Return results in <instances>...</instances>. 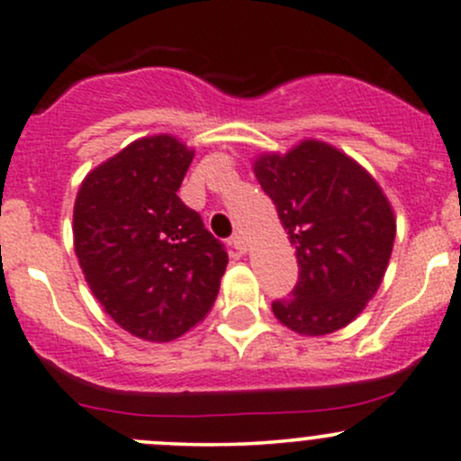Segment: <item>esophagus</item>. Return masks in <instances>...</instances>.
<instances>
[{"mask_svg":"<svg viewBox=\"0 0 461 461\" xmlns=\"http://www.w3.org/2000/svg\"><path fill=\"white\" fill-rule=\"evenodd\" d=\"M230 243H231V247H234L236 251H240V254H245V251H247V239H245L243 234H240V231H239V234L231 236Z\"/></svg>","mask_w":461,"mask_h":461,"instance_id":"34e87169","label":"esophagus"}]
</instances>
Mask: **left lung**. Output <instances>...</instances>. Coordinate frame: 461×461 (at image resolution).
<instances>
[{
	"label": "left lung",
	"instance_id": "1",
	"mask_svg": "<svg viewBox=\"0 0 461 461\" xmlns=\"http://www.w3.org/2000/svg\"><path fill=\"white\" fill-rule=\"evenodd\" d=\"M254 174L298 258V283L289 298L271 304L274 316L300 336L347 327L389 267L395 240L389 198L360 163L316 139L287 154H260Z\"/></svg>",
	"mask_w": 461,
	"mask_h": 461
}]
</instances>
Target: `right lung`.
<instances>
[{
    "label": "right lung",
    "instance_id": "obj_1",
    "mask_svg": "<svg viewBox=\"0 0 461 461\" xmlns=\"http://www.w3.org/2000/svg\"><path fill=\"white\" fill-rule=\"evenodd\" d=\"M194 149L137 139L81 183L75 254L110 318L148 342L176 340L214 307L227 251L178 198Z\"/></svg>",
    "mask_w": 461,
    "mask_h": 461
}]
</instances>
